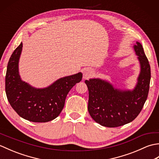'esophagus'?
<instances>
[{
  "label": "esophagus",
  "mask_w": 159,
  "mask_h": 159,
  "mask_svg": "<svg viewBox=\"0 0 159 159\" xmlns=\"http://www.w3.org/2000/svg\"><path fill=\"white\" fill-rule=\"evenodd\" d=\"M94 72L92 69H86L83 71V79H87L93 75Z\"/></svg>",
  "instance_id": "obj_1"
}]
</instances>
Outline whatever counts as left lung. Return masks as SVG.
<instances>
[{"label": "left lung", "mask_w": 159, "mask_h": 159, "mask_svg": "<svg viewBox=\"0 0 159 159\" xmlns=\"http://www.w3.org/2000/svg\"><path fill=\"white\" fill-rule=\"evenodd\" d=\"M133 47L141 67L133 90L116 89L107 80L100 79L85 81L89 90V113L94 121L103 126L114 128L131 122L139 114L147 100L150 66L142 45L137 42Z\"/></svg>", "instance_id": "left-lung-1"}]
</instances>
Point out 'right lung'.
<instances>
[{
    "mask_svg": "<svg viewBox=\"0 0 159 159\" xmlns=\"http://www.w3.org/2000/svg\"><path fill=\"white\" fill-rule=\"evenodd\" d=\"M22 43L17 47L9 60L5 76L7 100L16 112L33 122H47L59 116L65 105L70 90L82 80L79 72L58 79L52 85L37 89L20 79L18 63Z\"/></svg>",
    "mask_w": 159,
    "mask_h": 159,
    "instance_id": "right-lung-1",
    "label": "right lung"
}]
</instances>
